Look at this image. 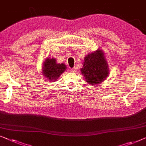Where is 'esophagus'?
<instances>
[{
	"mask_svg": "<svg viewBox=\"0 0 146 146\" xmlns=\"http://www.w3.org/2000/svg\"><path fill=\"white\" fill-rule=\"evenodd\" d=\"M70 71L72 72H76V67H74V68H70Z\"/></svg>",
	"mask_w": 146,
	"mask_h": 146,
	"instance_id": "34e87169",
	"label": "esophagus"
}]
</instances>
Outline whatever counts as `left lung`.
Listing matches in <instances>:
<instances>
[{"mask_svg":"<svg viewBox=\"0 0 146 146\" xmlns=\"http://www.w3.org/2000/svg\"><path fill=\"white\" fill-rule=\"evenodd\" d=\"M86 82L89 84H99L106 79L109 70L104 52L98 49L84 58L83 67L80 69Z\"/></svg>","mask_w":146,"mask_h":146,"instance_id":"obj_1","label":"left lung"}]
</instances>
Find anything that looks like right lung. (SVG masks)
I'll return each mask as SVG.
<instances>
[{
	"label": "right lung",
	"instance_id": "right-lung-1",
	"mask_svg": "<svg viewBox=\"0 0 146 146\" xmlns=\"http://www.w3.org/2000/svg\"><path fill=\"white\" fill-rule=\"evenodd\" d=\"M42 68V73L46 80L50 82H54L66 70V67L63 63L60 64L56 62L55 58H47L43 62Z\"/></svg>",
	"mask_w": 146,
	"mask_h": 146
}]
</instances>
